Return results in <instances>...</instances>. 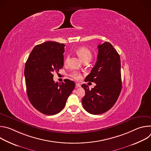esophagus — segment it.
Wrapping results in <instances>:
<instances>
[{
  "label": "esophagus",
  "mask_w": 151,
  "mask_h": 151,
  "mask_svg": "<svg viewBox=\"0 0 151 151\" xmlns=\"http://www.w3.org/2000/svg\"><path fill=\"white\" fill-rule=\"evenodd\" d=\"M76 87H81V85L79 83H76Z\"/></svg>",
  "instance_id": "34e87169"
}]
</instances>
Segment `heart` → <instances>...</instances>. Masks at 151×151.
<instances>
[{"instance_id": "1", "label": "heart", "mask_w": 151, "mask_h": 151, "mask_svg": "<svg viewBox=\"0 0 151 151\" xmlns=\"http://www.w3.org/2000/svg\"><path fill=\"white\" fill-rule=\"evenodd\" d=\"M76 54L78 55V56L81 58V59L83 61L85 60H91L93 57L92 53L91 52V51L86 47H80L79 48H78L76 51ZM69 60V56L67 55L65 60H64V63L66 64L68 63ZM70 76L74 78L75 79L78 80L81 78V74L80 73H79L78 72H73L71 74Z\"/></svg>"}]
</instances>
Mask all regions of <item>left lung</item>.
I'll list each match as a JSON object with an SVG mask.
<instances>
[{
	"instance_id": "1",
	"label": "left lung",
	"mask_w": 151,
	"mask_h": 151,
	"mask_svg": "<svg viewBox=\"0 0 151 151\" xmlns=\"http://www.w3.org/2000/svg\"><path fill=\"white\" fill-rule=\"evenodd\" d=\"M97 60L85 82L96 83L91 90L83 83L85 94L82 100L83 108L93 115L103 114L115 104L122 89L120 56L109 42L98 45Z\"/></svg>"
}]
</instances>
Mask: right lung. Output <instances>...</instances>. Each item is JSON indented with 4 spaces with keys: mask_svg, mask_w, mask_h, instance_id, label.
<instances>
[{
    "mask_svg": "<svg viewBox=\"0 0 151 151\" xmlns=\"http://www.w3.org/2000/svg\"><path fill=\"white\" fill-rule=\"evenodd\" d=\"M64 47L58 42L48 41L32 51L24 69L28 98L40 112L47 115L59 113L65 106L75 83L68 79L61 83L53 80V73L64 65Z\"/></svg>",
    "mask_w": 151,
    "mask_h": 151,
    "instance_id": "1",
    "label": "right lung"
}]
</instances>
